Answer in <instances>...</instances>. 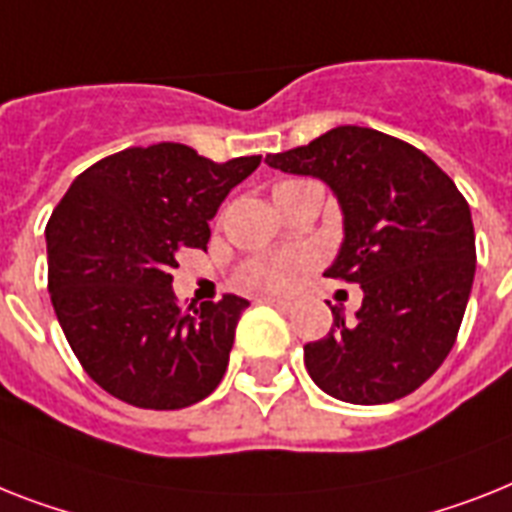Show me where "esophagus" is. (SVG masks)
<instances>
[{
  "mask_svg": "<svg viewBox=\"0 0 512 512\" xmlns=\"http://www.w3.org/2000/svg\"><path fill=\"white\" fill-rule=\"evenodd\" d=\"M261 303H266V306L280 308V311H287V308L293 306V301H290V298H269V295H266V298H261Z\"/></svg>",
  "mask_w": 512,
  "mask_h": 512,
  "instance_id": "esophagus-1",
  "label": "esophagus"
}]
</instances>
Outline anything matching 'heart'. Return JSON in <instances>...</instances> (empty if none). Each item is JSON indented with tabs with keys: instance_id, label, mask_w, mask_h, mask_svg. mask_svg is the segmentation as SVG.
<instances>
[{
	"instance_id": "heart-1",
	"label": "heart",
	"mask_w": 512,
	"mask_h": 512,
	"mask_svg": "<svg viewBox=\"0 0 512 512\" xmlns=\"http://www.w3.org/2000/svg\"><path fill=\"white\" fill-rule=\"evenodd\" d=\"M301 266V256H290V253L256 256L240 269V282L248 287H256V290H285L295 280V272Z\"/></svg>"
}]
</instances>
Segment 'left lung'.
Returning <instances> with one entry per match:
<instances>
[{
	"label": "left lung",
	"mask_w": 512,
	"mask_h": 512,
	"mask_svg": "<svg viewBox=\"0 0 512 512\" xmlns=\"http://www.w3.org/2000/svg\"><path fill=\"white\" fill-rule=\"evenodd\" d=\"M266 164L322 180L342 211V243L327 277L356 282L353 319L303 345L308 374L353 405L418 390L453 350L476 272L471 209L437 164L411 143L340 125Z\"/></svg>",
	"instance_id": "1"
}]
</instances>
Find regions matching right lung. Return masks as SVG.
I'll list each match as a JSON object with an SVG mask.
<instances>
[{"label": "right lung", "instance_id": "add662e5", "mask_svg": "<svg viewBox=\"0 0 512 512\" xmlns=\"http://www.w3.org/2000/svg\"><path fill=\"white\" fill-rule=\"evenodd\" d=\"M261 156L217 164L183 143L125 149L73 180L46 225L49 293L70 348L122 403L177 411L217 390L246 298L177 306V253Z\"/></svg>", "mask_w": 512, "mask_h": 512}]
</instances>
